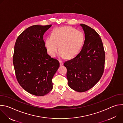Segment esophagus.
I'll return each instance as SVG.
<instances>
[{"label": "esophagus", "instance_id": "esophagus-1", "mask_svg": "<svg viewBox=\"0 0 123 123\" xmlns=\"http://www.w3.org/2000/svg\"><path fill=\"white\" fill-rule=\"evenodd\" d=\"M59 63H60V66H62V65H63V64H64V63H63V61H62V60H59Z\"/></svg>", "mask_w": 123, "mask_h": 123}]
</instances>
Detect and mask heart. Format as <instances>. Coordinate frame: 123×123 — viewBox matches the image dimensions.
<instances>
[{
	"label": "heart",
	"instance_id": "b5f03b06",
	"mask_svg": "<svg viewBox=\"0 0 123 123\" xmlns=\"http://www.w3.org/2000/svg\"><path fill=\"white\" fill-rule=\"evenodd\" d=\"M84 41L83 33L71 27H63L55 29L45 39V46L48 53L55 57L59 51L62 57L71 58L79 51Z\"/></svg>",
	"mask_w": 123,
	"mask_h": 123
}]
</instances>
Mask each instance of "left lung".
<instances>
[{"label":"left lung","instance_id":"8db88e82","mask_svg":"<svg viewBox=\"0 0 123 123\" xmlns=\"http://www.w3.org/2000/svg\"><path fill=\"white\" fill-rule=\"evenodd\" d=\"M85 32L83 48L74 58L64 64L67 69L68 86L78 92L89 90L100 80L104 71L105 54L99 34L92 28L81 24Z\"/></svg>","mask_w":123,"mask_h":123}]
</instances>
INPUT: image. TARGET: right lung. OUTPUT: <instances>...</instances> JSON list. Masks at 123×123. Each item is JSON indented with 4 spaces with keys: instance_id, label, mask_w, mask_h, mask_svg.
<instances>
[{
    "instance_id": "add662e5",
    "label": "right lung",
    "mask_w": 123,
    "mask_h": 123,
    "mask_svg": "<svg viewBox=\"0 0 123 123\" xmlns=\"http://www.w3.org/2000/svg\"><path fill=\"white\" fill-rule=\"evenodd\" d=\"M51 25H33L17 37L13 55L16 79L28 92L41 96L52 89V79L59 61L47 54L43 35Z\"/></svg>"
}]
</instances>
